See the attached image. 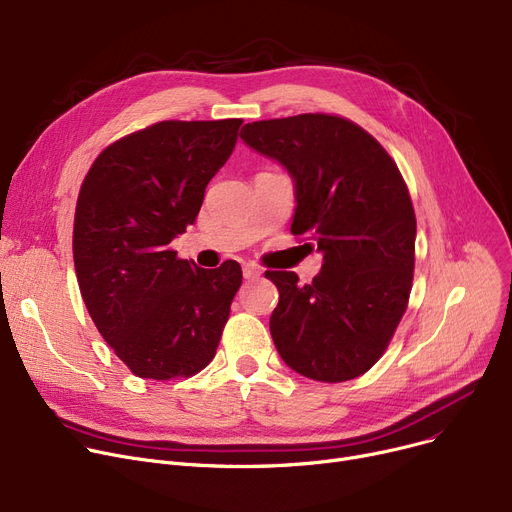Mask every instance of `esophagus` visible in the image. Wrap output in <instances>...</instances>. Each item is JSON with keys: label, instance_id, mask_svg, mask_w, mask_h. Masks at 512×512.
<instances>
[{"label": "esophagus", "instance_id": "esophagus-1", "mask_svg": "<svg viewBox=\"0 0 512 512\" xmlns=\"http://www.w3.org/2000/svg\"><path fill=\"white\" fill-rule=\"evenodd\" d=\"M242 276H245L247 280H255V278L261 276V270L253 263H245V265H242Z\"/></svg>", "mask_w": 512, "mask_h": 512}]
</instances>
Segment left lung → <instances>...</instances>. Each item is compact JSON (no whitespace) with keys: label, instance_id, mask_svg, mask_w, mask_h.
Instances as JSON below:
<instances>
[{"label":"left lung","instance_id":"1","mask_svg":"<svg viewBox=\"0 0 512 512\" xmlns=\"http://www.w3.org/2000/svg\"><path fill=\"white\" fill-rule=\"evenodd\" d=\"M240 139L290 174V232L324 255L305 286L294 272H265L280 292L270 317L278 353L317 382L359 378L384 355L409 303L417 222L407 184L386 149L340 116L251 122Z\"/></svg>","mask_w":512,"mask_h":512}]
</instances>
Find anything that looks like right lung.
<instances>
[{
  "label": "right lung",
  "mask_w": 512,
  "mask_h": 512,
  "mask_svg": "<svg viewBox=\"0 0 512 512\" xmlns=\"http://www.w3.org/2000/svg\"><path fill=\"white\" fill-rule=\"evenodd\" d=\"M240 124L157 122L103 149L80 186L72 236L80 294L139 378H188L218 351L240 265L203 270L168 245L195 222Z\"/></svg>",
  "instance_id": "obj_1"
}]
</instances>
